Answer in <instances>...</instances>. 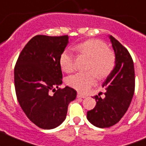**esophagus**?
I'll list each match as a JSON object with an SVG mask.
<instances>
[{
  "mask_svg": "<svg viewBox=\"0 0 146 146\" xmlns=\"http://www.w3.org/2000/svg\"><path fill=\"white\" fill-rule=\"evenodd\" d=\"M77 98H86V96H83V95H82V94H80V93H78L77 95Z\"/></svg>",
  "mask_w": 146,
  "mask_h": 146,
  "instance_id": "1",
  "label": "esophagus"
}]
</instances>
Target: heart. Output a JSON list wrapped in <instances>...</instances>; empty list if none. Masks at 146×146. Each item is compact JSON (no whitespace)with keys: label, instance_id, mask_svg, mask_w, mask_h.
<instances>
[{"label":"heart","instance_id":"heart-1","mask_svg":"<svg viewBox=\"0 0 146 146\" xmlns=\"http://www.w3.org/2000/svg\"><path fill=\"white\" fill-rule=\"evenodd\" d=\"M75 48L80 53L87 55L90 58L88 69L92 70L70 76L67 78V83L78 91L85 93L96 83V74L100 78H104L112 71L115 66V57L113 52L108 49L106 43L96 39L79 43L75 46ZM59 63L65 72L73 71L74 69L73 55L70 50L66 49L62 52L59 58Z\"/></svg>","mask_w":146,"mask_h":146}]
</instances>
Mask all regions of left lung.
Returning <instances> with one entry per match:
<instances>
[{
	"label": "left lung",
	"instance_id": "1",
	"mask_svg": "<svg viewBox=\"0 0 146 146\" xmlns=\"http://www.w3.org/2000/svg\"><path fill=\"white\" fill-rule=\"evenodd\" d=\"M115 53V67L102 86L105 97L96 96V107L87 112V119L98 128L115 125L126 113L135 90V72L129 52L112 35H108ZM99 96V95H98Z\"/></svg>",
	"mask_w": 146,
	"mask_h": 146
}]
</instances>
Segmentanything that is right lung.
Here are the masks:
<instances>
[{
  "label": "right lung",
  "instance_id": "add662e5",
  "mask_svg": "<svg viewBox=\"0 0 146 146\" xmlns=\"http://www.w3.org/2000/svg\"><path fill=\"white\" fill-rule=\"evenodd\" d=\"M68 38V35H35L23 49L14 69L18 103L30 121L43 129L59 126L77 96L68 86L58 88L63 83L59 58ZM50 90L55 92L53 95Z\"/></svg>",
  "mask_w": 146,
  "mask_h": 146
}]
</instances>
